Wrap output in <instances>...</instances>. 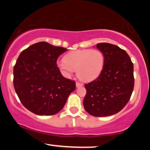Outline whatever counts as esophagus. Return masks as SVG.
<instances>
[{"instance_id":"1","label":"esophagus","mask_w":150,"mask_h":150,"mask_svg":"<svg viewBox=\"0 0 150 150\" xmlns=\"http://www.w3.org/2000/svg\"><path fill=\"white\" fill-rule=\"evenodd\" d=\"M75 85H76L77 87H82V84L80 83V82H77Z\"/></svg>"}]
</instances>
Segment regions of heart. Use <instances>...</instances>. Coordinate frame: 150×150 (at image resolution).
Returning <instances> with one entry per match:
<instances>
[{
	"label": "heart",
	"instance_id": "1",
	"mask_svg": "<svg viewBox=\"0 0 150 150\" xmlns=\"http://www.w3.org/2000/svg\"><path fill=\"white\" fill-rule=\"evenodd\" d=\"M104 53L98 49H83L71 51L64 59L57 61L62 75L70 77L77 70V75L84 82H92L100 75L104 66Z\"/></svg>",
	"mask_w": 150,
	"mask_h": 150
}]
</instances>
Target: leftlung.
<instances>
[{
	"mask_svg": "<svg viewBox=\"0 0 150 150\" xmlns=\"http://www.w3.org/2000/svg\"><path fill=\"white\" fill-rule=\"evenodd\" d=\"M97 48L104 53V66L95 80L85 85L83 104L92 116H109L121 111L130 100L134 88L133 64L118 46L99 43Z\"/></svg>",
	"mask_w": 150,
	"mask_h": 150,
	"instance_id": "8db88e82",
	"label": "left lung"
}]
</instances>
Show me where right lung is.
Returning <instances> with one entry per match:
<instances>
[{
	"mask_svg": "<svg viewBox=\"0 0 150 150\" xmlns=\"http://www.w3.org/2000/svg\"><path fill=\"white\" fill-rule=\"evenodd\" d=\"M66 49L41 42L20 53L13 69L15 90L23 106L39 116L59 112L75 82L65 78L58 68V56Z\"/></svg>",
	"mask_w": 150,
	"mask_h": 150,
	"instance_id": "right-lung-1",
	"label": "right lung"
}]
</instances>
